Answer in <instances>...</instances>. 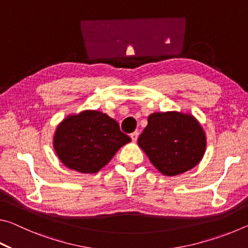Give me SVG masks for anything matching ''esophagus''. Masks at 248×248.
Returning a JSON list of instances; mask_svg holds the SVG:
<instances>
[{"mask_svg":"<svg viewBox=\"0 0 248 248\" xmlns=\"http://www.w3.org/2000/svg\"><path fill=\"white\" fill-rule=\"evenodd\" d=\"M130 137H131V139H132L133 142H136L138 140V137H139V132L134 131V132H132L131 134H130Z\"/></svg>","mask_w":248,"mask_h":248,"instance_id":"1","label":"esophagus"}]
</instances>
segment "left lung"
Here are the masks:
<instances>
[{
  "label": "left lung",
  "instance_id": "8db88e82",
  "mask_svg": "<svg viewBox=\"0 0 248 248\" xmlns=\"http://www.w3.org/2000/svg\"><path fill=\"white\" fill-rule=\"evenodd\" d=\"M138 144L163 175L176 176L198 164L205 151V134L194 116L178 111L154 112Z\"/></svg>",
  "mask_w": 248,
  "mask_h": 248
}]
</instances>
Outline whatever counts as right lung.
I'll return each mask as SVG.
<instances>
[{"label":"right lung","instance_id":"1","mask_svg":"<svg viewBox=\"0 0 248 248\" xmlns=\"http://www.w3.org/2000/svg\"><path fill=\"white\" fill-rule=\"evenodd\" d=\"M130 141L115 119L97 110H84L68 116L58 125L53 148L66 167L94 174Z\"/></svg>","mask_w":248,"mask_h":248}]
</instances>
